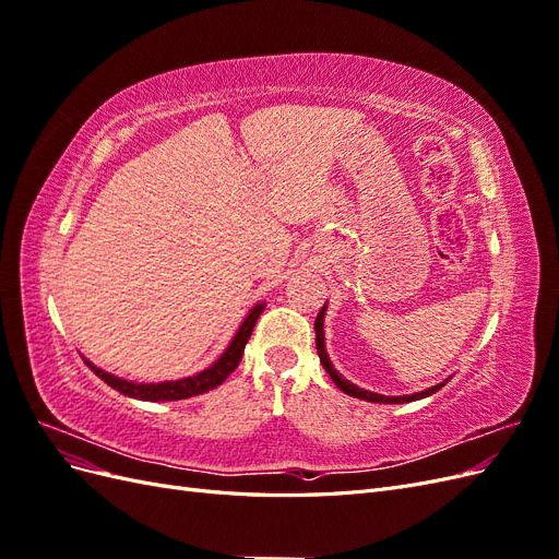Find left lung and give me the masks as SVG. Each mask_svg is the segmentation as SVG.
I'll use <instances>...</instances> for the list:
<instances>
[{"instance_id":"8db88e82","label":"left lung","mask_w":559,"mask_h":559,"mask_svg":"<svg viewBox=\"0 0 559 559\" xmlns=\"http://www.w3.org/2000/svg\"><path fill=\"white\" fill-rule=\"evenodd\" d=\"M324 314H326V306L319 310V314H317V319H314L317 354H319V361H321V366L326 368V373L331 376V380L337 384V389H341V392H345V394H349V396H354V399H364V401H373V403H411V401H417V399L431 396V394H436V392H438V389L445 386V382H448V380H445V382H441V384H436V386L425 389V392L411 394V396H382V394L366 392V389H359L357 384H352L349 380H345L341 373H337V370H335V368H333V364H331V359H329V354H326V347H324Z\"/></svg>"}]
</instances>
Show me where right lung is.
Masks as SVG:
<instances>
[{
  "label": "right lung",
  "instance_id": "1",
  "mask_svg": "<svg viewBox=\"0 0 559 559\" xmlns=\"http://www.w3.org/2000/svg\"><path fill=\"white\" fill-rule=\"evenodd\" d=\"M263 308H265L263 302H259V306H253L249 310V314L245 317L242 324H240L238 333L233 335V341H230V345L226 347V352L222 354V357H218L210 368L200 370V373L189 376V378L142 384V382H130V380H123V378H116V376L107 373V370L93 366L88 359H83V361H86V366L93 370V373L99 380H105L111 389H116V392H121L123 396L140 399V401H179V399H191V396L205 394V392H210V389L218 386L233 373L235 368H238V364L242 359L245 345L249 341L253 326H257V319L261 317Z\"/></svg>",
  "mask_w": 559,
  "mask_h": 559
}]
</instances>
